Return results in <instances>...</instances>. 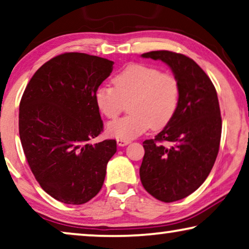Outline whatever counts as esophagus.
Segmentation results:
<instances>
[{
    "mask_svg": "<svg viewBox=\"0 0 249 249\" xmlns=\"http://www.w3.org/2000/svg\"><path fill=\"white\" fill-rule=\"evenodd\" d=\"M131 143V141H126V140H117V144L120 146H125L127 145V144Z\"/></svg>",
    "mask_w": 249,
    "mask_h": 249,
    "instance_id": "34e87169",
    "label": "esophagus"
}]
</instances>
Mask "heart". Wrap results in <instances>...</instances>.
Instances as JSON below:
<instances>
[{
	"label": "heart",
	"mask_w": 249,
	"mask_h": 249,
	"mask_svg": "<svg viewBox=\"0 0 249 249\" xmlns=\"http://www.w3.org/2000/svg\"><path fill=\"white\" fill-rule=\"evenodd\" d=\"M114 87L99 86L95 103L104 116L113 120L128 102L129 114L107 125V133L117 140L131 141L151 126L162 128L172 120L180 102L176 76L143 64H129L113 78Z\"/></svg>",
	"instance_id": "b5f03b06"
}]
</instances>
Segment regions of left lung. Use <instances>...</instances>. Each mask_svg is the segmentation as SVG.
Instances as JSON below:
<instances>
[{
	"mask_svg": "<svg viewBox=\"0 0 249 249\" xmlns=\"http://www.w3.org/2000/svg\"><path fill=\"white\" fill-rule=\"evenodd\" d=\"M142 57L171 68L180 84V102L165 127L143 142L141 181L158 200L178 201L205 182L217 159L221 137L217 91L207 73L187 55L161 50Z\"/></svg>",
	"mask_w": 249,
	"mask_h": 249,
	"instance_id": "obj_1",
	"label": "left lung"
}]
</instances>
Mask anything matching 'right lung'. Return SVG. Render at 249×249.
Returning a JSON list of instances; mask_svg holds the SVG:
<instances>
[{
  "label": "right lung",
  "instance_id": "right-lung-1",
  "mask_svg": "<svg viewBox=\"0 0 249 249\" xmlns=\"http://www.w3.org/2000/svg\"><path fill=\"white\" fill-rule=\"evenodd\" d=\"M114 62L97 55L67 53L36 70L20 102L18 133L30 169L58 201L83 205L105 180L116 141H89L103 131L95 92Z\"/></svg>",
  "mask_w": 249,
  "mask_h": 249
}]
</instances>
